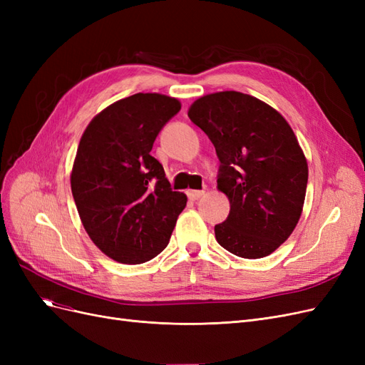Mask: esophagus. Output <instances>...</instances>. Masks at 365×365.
I'll use <instances>...</instances> for the list:
<instances>
[{
	"label": "esophagus",
	"instance_id": "34e87169",
	"mask_svg": "<svg viewBox=\"0 0 365 365\" xmlns=\"http://www.w3.org/2000/svg\"><path fill=\"white\" fill-rule=\"evenodd\" d=\"M204 190H189L187 192V196H189V200H192V201H196V200H200L201 196H204Z\"/></svg>",
	"mask_w": 365,
	"mask_h": 365
}]
</instances>
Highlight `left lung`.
<instances>
[{
  "label": "left lung",
  "mask_w": 365,
  "mask_h": 365,
  "mask_svg": "<svg viewBox=\"0 0 365 365\" xmlns=\"http://www.w3.org/2000/svg\"><path fill=\"white\" fill-rule=\"evenodd\" d=\"M189 117L213 143L217 190L230 215L215 227L217 244L244 259L267 257L288 239L303 212L307 161L284 117L250 94L197 98Z\"/></svg>",
  "instance_id": "8db88e82"
}]
</instances>
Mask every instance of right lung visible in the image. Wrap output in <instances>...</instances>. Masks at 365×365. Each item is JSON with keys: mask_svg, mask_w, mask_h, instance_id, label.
<instances>
[{"mask_svg": "<svg viewBox=\"0 0 365 365\" xmlns=\"http://www.w3.org/2000/svg\"><path fill=\"white\" fill-rule=\"evenodd\" d=\"M180 109L175 97L138 93L98 113L81 138L70 176L74 202L94 245L118 263L158 256L187 204L150 155Z\"/></svg>", "mask_w": 365, "mask_h": 365, "instance_id": "1", "label": "right lung"}]
</instances>
